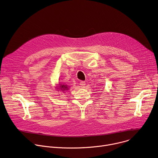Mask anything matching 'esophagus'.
<instances>
[{
  "mask_svg": "<svg viewBox=\"0 0 158 158\" xmlns=\"http://www.w3.org/2000/svg\"><path fill=\"white\" fill-rule=\"evenodd\" d=\"M85 85H86V83H85V81H81L80 82V85L81 86V87H84Z\"/></svg>",
  "mask_w": 158,
  "mask_h": 158,
  "instance_id": "esophagus-1",
  "label": "esophagus"
}]
</instances>
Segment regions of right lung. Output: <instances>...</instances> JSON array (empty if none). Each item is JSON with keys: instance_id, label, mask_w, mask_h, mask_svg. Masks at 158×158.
<instances>
[{"instance_id": "right-lung-1", "label": "right lung", "mask_w": 158, "mask_h": 158, "mask_svg": "<svg viewBox=\"0 0 158 158\" xmlns=\"http://www.w3.org/2000/svg\"><path fill=\"white\" fill-rule=\"evenodd\" d=\"M60 88H61L60 89H61V91H65L69 89L68 86L66 85H60Z\"/></svg>"}]
</instances>
